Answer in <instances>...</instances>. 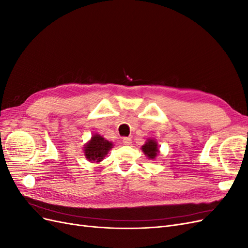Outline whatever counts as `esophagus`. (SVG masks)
Listing matches in <instances>:
<instances>
[{"instance_id": "esophagus-1", "label": "esophagus", "mask_w": 248, "mask_h": 248, "mask_svg": "<svg viewBox=\"0 0 248 248\" xmlns=\"http://www.w3.org/2000/svg\"><path fill=\"white\" fill-rule=\"evenodd\" d=\"M122 141H123L124 145L129 146V145H131V138H124Z\"/></svg>"}]
</instances>
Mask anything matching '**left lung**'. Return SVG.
Returning a JSON list of instances; mask_svg holds the SVG:
<instances>
[{
	"label": "left lung",
	"mask_w": 248,
	"mask_h": 248,
	"mask_svg": "<svg viewBox=\"0 0 248 248\" xmlns=\"http://www.w3.org/2000/svg\"><path fill=\"white\" fill-rule=\"evenodd\" d=\"M141 150L150 159H154L157 156V154L159 153L158 144H157V141L155 140H151V139H149L146 141V144L141 147Z\"/></svg>",
	"instance_id": "1"
}]
</instances>
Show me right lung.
<instances>
[{"label": "right lung", "instance_id": "add662e5", "mask_svg": "<svg viewBox=\"0 0 248 248\" xmlns=\"http://www.w3.org/2000/svg\"><path fill=\"white\" fill-rule=\"evenodd\" d=\"M111 148V141H108V140L99 136V134H93L91 140L84 147V152L86 158L89 161L100 162Z\"/></svg>", "mask_w": 248, "mask_h": 248}]
</instances>
